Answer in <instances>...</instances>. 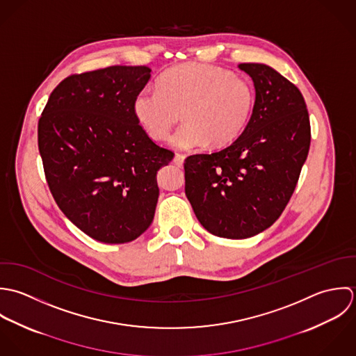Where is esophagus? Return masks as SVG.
<instances>
[{
  "mask_svg": "<svg viewBox=\"0 0 356 356\" xmlns=\"http://www.w3.org/2000/svg\"><path fill=\"white\" fill-rule=\"evenodd\" d=\"M184 159H186V156H184V155H181V154H176V155H175V158H173V163H175L176 166L181 168V166H183V163H184Z\"/></svg>",
  "mask_w": 356,
  "mask_h": 356,
  "instance_id": "1",
  "label": "esophagus"
}]
</instances>
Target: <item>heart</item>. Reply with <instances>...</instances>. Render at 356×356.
I'll use <instances>...</instances> for the list:
<instances>
[{
	"instance_id": "heart-1",
	"label": "heart",
	"mask_w": 356,
	"mask_h": 356,
	"mask_svg": "<svg viewBox=\"0 0 356 356\" xmlns=\"http://www.w3.org/2000/svg\"><path fill=\"white\" fill-rule=\"evenodd\" d=\"M158 86L138 92L132 110L155 140L169 136L179 110H184L186 124L170 139L176 149L190 151L211 143L227 145L245 131L252 117L254 90L250 82L213 65L175 66L159 76Z\"/></svg>"
}]
</instances>
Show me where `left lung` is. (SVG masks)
I'll return each instance as SVG.
<instances>
[{
	"mask_svg": "<svg viewBox=\"0 0 356 356\" xmlns=\"http://www.w3.org/2000/svg\"><path fill=\"white\" fill-rule=\"evenodd\" d=\"M254 85L248 127L228 147L186 159V195L202 227L245 239L284 212L307 159L311 128L301 92L263 63H241Z\"/></svg>",
	"mask_w": 356,
	"mask_h": 356,
	"instance_id": "obj_1",
	"label": "left lung"
}]
</instances>
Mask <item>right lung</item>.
Here are the masks:
<instances>
[{
  "instance_id": "1",
  "label": "right lung",
  "mask_w": 356,
  "mask_h": 356,
  "mask_svg": "<svg viewBox=\"0 0 356 356\" xmlns=\"http://www.w3.org/2000/svg\"><path fill=\"white\" fill-rule=\"evenodd\" d=\"M151 78L145 66L70 75L51 93L38 122L49 190L66 217L104 243H127L152 222L156 172L173 152L139 125L132 103Z\"/></svg>"
}]
</instances>
